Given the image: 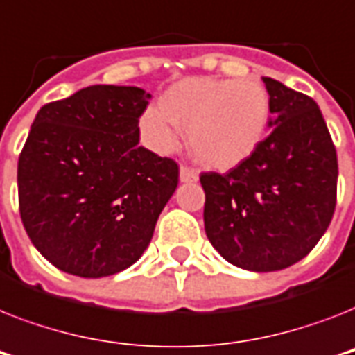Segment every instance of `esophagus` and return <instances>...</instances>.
<instances>
[{
	"mask_svg": "<svg viewBox=\"0 0 355 355\" xmlns=\"http://www.w3.org/2000/svg\"><path fill=\"white\" fill-rule=\"evenodd\" d=\"M180 180L182 182H197L198 173L193 168H187V166H180Z\"/></svg>",
	"mask_w": 355,
	"mask_h": 355,
	"instance_id": "esophagus-1",
	"label": "esophagus"
}]
</instances>
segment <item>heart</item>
I'll return each mask as SVG.
<instances>
[{
  "mask_svg": "<svg viewBox=\"0 0 355 355\" xmlns=\"http://www.w3.org/2000/svg\"><path fill=\"white\" fill-rule=\"evenodd\" d=\"M270 112V94L255 80L189 78L164 94L162 107L142 112L140 132L155 151L169 153L184 129L193 157L224 171L257 151Z\"/></svg>",
  "mask_w": 355,
  "mask_h": 355,
  "instance_id": "b5f03b06",
  "label": "heart"
}]
</instances>
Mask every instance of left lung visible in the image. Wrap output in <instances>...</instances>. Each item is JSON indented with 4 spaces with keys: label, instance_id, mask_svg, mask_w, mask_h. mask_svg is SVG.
I'll return each instance as SVG.
<instances>
[{
    "label": "left lung",
    "instance_id": "obj_1",
    "mask_svg": "<svg viewBox=\"0 0 355 355\" xmlns=\"http://www.w3.org/2000/svg\"><path fill=\"white\" fill-rule=\"evenodd\" d=\"M270 131L257 151L227 173L200 175L209 243L233 266L277 272L306 257L332 220L337 155L312 98L262 78Z\"/></svg>",
    "mask_w": 355,
    "mask_h": 355
}]
</instances>
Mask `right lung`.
Masks as SVG:
<instances>
[{
    "label": "right lung",
    "mask_w": 355,
    "mask_h": 355,
    "mask_svg": "<svg viewBox=\"0 0 355 355\" xmlns=\"http://www.w3.org/2000/svg\"><path fill=\"white\" fill-rule=\"evenodd\" d=\"M151 94L91 85L45 103L18 160L19 215L51 264L107 277L142 257L178 184V164L138 146Z\"/></svg>",
    "instance_id": "obj_1"
}]
</instances>
